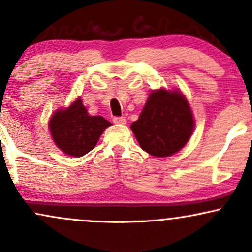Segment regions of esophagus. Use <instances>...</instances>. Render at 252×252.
<instances>
[{
    "label": "esophagus",
    "instance_id": "1",
    "mask_svg": "<svg viewBox=\"0 0 252 252\" xmlns=\"http://www.w3.org/2000/svg\"><path fill=\"white\" fill-rule=\"evenodd\" d=\"M112 121H114V123L116 124H126V117H114L112 118Z\"/></svg>",
    "mask_w": 252,
    "mask_h": 252
}]
</instances>
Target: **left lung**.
I'll return each instance as SVG.
<instances>
[{"instance_id":"8db88e82","label":"left lung","mask_w":252,"mask_h":252,"mask_svg":"<svg viewBox=\"0 0 252 252\" xmlns=\"http://www.w3.org/2000/svg\"><path fill=\"white\" fill-rule=\"evenodd\" d=\"M130 128L144 152L166 158L186 146L194 129V120L180 91L158 89L150 92L140 117Z\"/></svg>"}]
</instances>
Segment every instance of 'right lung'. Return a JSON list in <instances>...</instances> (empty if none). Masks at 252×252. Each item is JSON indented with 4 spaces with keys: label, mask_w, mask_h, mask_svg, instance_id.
<instances>
[{
    "label": "right lung",
    "mask_w": 252,
    "mask_h": 252,
    "mask_svg": "<svg viewBox=\"0 0 252 252\" xmlns=\"http://www.w3.org/2000/svg\"><path fill=\"white\" fill-rule=\"evenodd\" d=\"M110 126L111 123L102 116H90L80 98L68 108L57 110L48 123L58 148L76 158L94 149L99 136Z\"/></svg>",
    "instance_id": "right-lung-1"
}]
</instances>
